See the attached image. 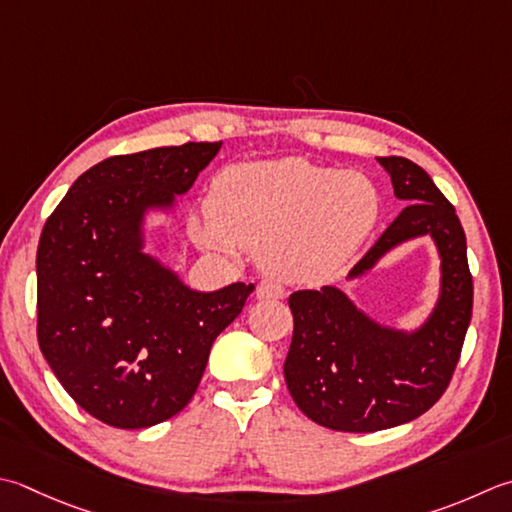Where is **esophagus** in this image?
I'll return each mask as SVG.
<instances>
[{
    "label": "esophagus",
    "instance_id": "obj_1",
    "mask_svg": "<svg viewBox=\"0 0 512 512\" xmlns=\"http://www.w3.org/2000/svg\"><path fill=\"white\" fill-rule=\"evenodd\" d=\"M257 297L259 299H284L286 297V288L275 282V279H262L257 284Z\"/></svg>",
    "mask_w": 512,
    "mask_h": 512
}]
</instances>
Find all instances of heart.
<instances>
[{"mask_svg": "<svg viewBox=\"0 0 512 512\" xmlns=\"http://www.w3.org/2000/svg\"><path fill=\"white\" fill-rule=\"evenodd\" d=\"M377 215L379 193L366 175L288 157L217 173L190 235L210 250H262L270 270L310 282L342 266Z\"/></svg>", "mask_w": 512, "mask_h": 512, "instance_id": "1", "label": "heart"}]
</instances>
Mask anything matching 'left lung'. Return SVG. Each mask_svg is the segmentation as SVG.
<instances>
[{
    "instance_id": "obj_1",
    "label": "left lung",
    "mask_w": 512,
    "mask_h": 512,
    "mask_svg": "<svg viewBox=\"0 0 512 512\" xmlns=\"http://www.w3.org/2000/svg\"><path fill=\"white\" fill-rule=\"evenodd\" d=\"M395 195L408 199L397 219L350 270L359 275L408 237H435L442 253V297L415 335L379 328L342 290H297L288 297L293 342L284 364L295 404L315 424L344 433H375L413 422L433 408L453 379L473 317V275L455 206L422 166L379 157Z\"/></svg>"
}]
</instances>
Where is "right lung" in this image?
Returning <instances> with one entry per match:
<instances>
[{
	"mask_svg": "<svg viewBox=\"0 0 512 512\" xmlns=\"http://www.w3.org/2000/svg\"><path fill=\"white\" fill-rule=\"evenodd\" d=\"M222 142L115 155L88 168L37 246V342L88 415L137 430L177 415L253 284L197 293L139 250L148 206L193 186Z\"/></svg>",
	"mask_w": 512,
	"mask_h": 512,
	"instance_id": "1",
	"label": "right lung"
}]
</instances>
